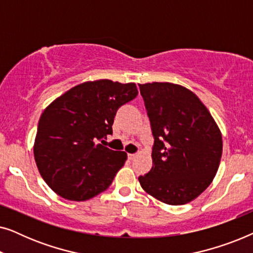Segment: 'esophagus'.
I'll list each match as a JSON object with an SVG mask.
<instances>
[{
  "label": "esophagus",
  "mask_w": 253,
  "mask_h": 253,
  "mask_svg": "<svg viewBox=\"0 0 253 253\" xmlns=\"http://www.w3.org/2000/svg\"><path fill=\"white\" fill-rule=\"evenodd\" d=\"M136 157H137L136 154H127V159H129V160H133Z\"/></svg>",
  "instance_id": "esophagus-1"
}]
</instances>
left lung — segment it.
Returning a JSON list of instances; mask_svg holds the SVG:
<instances>
[{"instance_id": "1", "label": "left lung", "mask_w": 253, "mask_h": 253, "mask_svg": "<svg viewBox=\"0 0 253 253\" xmlns=\"http://www.w3.org/2000/svg\"><path fill=\"white\" fill-rule=\"evenodd\" d=\"M154 144L153 167L139 176L145 191L168 205L197 198L213 181L222 137L195 93L171 83L139 84Z\"/></svg>"}]
</instances>
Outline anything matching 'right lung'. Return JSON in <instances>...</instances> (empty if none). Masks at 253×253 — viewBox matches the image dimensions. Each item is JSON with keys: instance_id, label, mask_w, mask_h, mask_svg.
<instances>
[{"instance_id": "1", "label": "right lung", "mask_w": 253, "mask_h": 253, "mask_svg": "<svg viewBox=\"0 0 253 253\" xmlns=\"http://www.w3.org/2000/svg\"><path fill=\"white\" fill-rule=\"evenodd\" d=\"M138 94L134 83L108 79L75 86L43 110L34 159L44 182L58 196L84 202L105 191L126 153L100 144L113 134L116 112Z\"/></svg>"}]
</instances>
